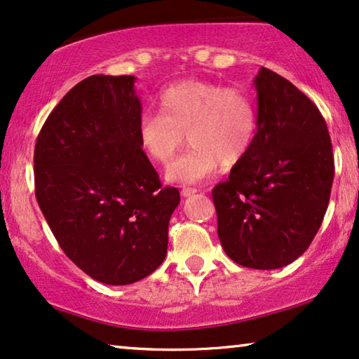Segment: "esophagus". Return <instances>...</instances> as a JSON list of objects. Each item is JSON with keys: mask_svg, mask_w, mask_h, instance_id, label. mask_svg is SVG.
<instances>
[{"mask_svg": "<svg viewBox=\"0 0 359 359\" xmlns=\"http://www.w3.org/2000/svg\"><path fill=\"white\" fill-rule=\"evenodd\" d=\"M196 189H194V187H184V189L180 190V194H182V196H191V195H195L196 194Z\"/></svg>", "mask_w": 359, "mask_h": 359, "instance_id": "34e87169", "label": "esophagus"}]
</instances>
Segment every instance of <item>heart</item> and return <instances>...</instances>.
I'll use <instances>...</instances> for the list:
<instances>
[{
    "mask_svg": "<svg viewBox=\"0 0 359 359\" xmlns=\"http://www.w3.org/2000/svg\"><path fill=\"white\" fill-rule=\"evenodd\" d=\"M159 114H144L138 141L151 161L169 164L187 140L191 148L169 165L165 179L198 184L232 168L254 148L259 135V110L245 90L200 79L169 84L156 99Z\"/></svg>",
    "mask_w": 359,
    "mask_h": 359,
    "instance_id": "b5f03b06",
    "label": "heart"
}]
</instances>
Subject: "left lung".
I'll return each instance as SVG.
<instances>
[{
  "mask_svg": "<svg viewBox=\"0 0 359 359\" xmlns=\"http://www.w3.org/2000/svg\"><path fill=\"white\" fill-rule=\"evenodd\" d=\"M259 135L213 189L218 237L247 269H281L311 245L330 200L335 165L327 123L312 100L271 69L254 78Z\"/></svg>",
  "mask_w": 359,
  "mask_h": 359,
  "instance_id": "obj_1",
  "label": "left lung"
}]
</instances>
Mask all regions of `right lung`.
<instances>
[{
    "label": "right lung",
    "mask_w": 359,
    "mask_h": 359,
    "mask_svg": "<svg viewBox=\"0 0 359 359\" xmlns=\"http://www.w3.org/2000/svg\"><path fill=\"white\" fill-rule=\"evenodd\" d=\"M135 81H81L45 120L34 153L35 196L55 239L84 273L114 286L163 264L180 203L140 146Z\"/></svg>",
    "instance_id": "1"
}]
</instances>
